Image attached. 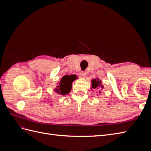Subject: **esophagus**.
<instances>
[{
  "instance_id": "1",
  "label": "esophagus",
  "mask_w": 151,
  "mask_h": 151,
  "mask_svg": "<svg viewBox=\"0 0 151 151\" xmlns=\"http://www.w3.org/2000/svg\"><path fill=\"white\" fill-rule=\"evenodd\" d=\"M81 76H82L84 77H86V72H85V71L81 72Z\"/></svg>"
}]
</instances>
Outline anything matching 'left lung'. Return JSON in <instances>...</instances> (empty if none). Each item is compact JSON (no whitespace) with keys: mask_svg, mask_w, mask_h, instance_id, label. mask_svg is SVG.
<instances>
[{"mask_svg":"<svg viewBox=\"0 0 151 151\" xmlns=\"http://www.w3.org/2000/svg\"><path fill=\"white\" fill-rule=\"evenodd\" d=\"M92 88L94 89H99V93H100V90H101V88H103V86L101 85V81L99 79H93L92 81Z\"/></svg>","mask_w":151,"mask_h":151,"instance_id":"1","label":"left lung"}]
</instances>
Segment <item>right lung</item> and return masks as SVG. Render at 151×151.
<instances>
[{"label":"right lung","mask_w":151,"mask_h":151,"mask_svg":"<svg viewBox=\"0 0 151 151\" xmlns=\"http://www.w3.org/2000/svg\"><path fill=\"white\" fill-rule=\"evenodd\" d=\"M77 77L75 75L65 76L61 79L60 83H58L57 88L54 91L59 94L65 95L70 92L72 88V83L74 81Z\"/></svg>","instance_id":"add662e5"}]
</instances>
